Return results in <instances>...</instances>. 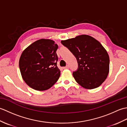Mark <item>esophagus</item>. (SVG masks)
<instances>
[{
    "instance_id": "34e87169",
    "label": "esophagus",
    "mask_w": 127,
    "mask_h": 127,
    "mask_svg": "<svg viewBox=\"0 0 127 127\" xmlns=\"http://www.w3.org/2000/svg\"><path fill=\"white\" fill-rule=\"evenodd\" d=\"M69 68V65H66V66L65 67H63V69H68Z\"/></svg>"
}]
</instances>
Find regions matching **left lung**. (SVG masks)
<instances>
[{
	"label": "left lung",
	"instance_id": "1",
	"mask_svg": "<svg viewBox=\"0 0 127 127\" xmlns=\"http://www.w3.org/2000/svg\"><path fill=\"white\" fill-rule=\"evenodd\" d=\"M76 57L78 69L72 75L82 87L91 90L98 87L106 79L109 72L108 53L98 40L87 35L62 40Z\"/></svg>",
	"mask_w": 127,
	"mask_h": 127
}]
</instances>
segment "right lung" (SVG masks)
I'll list each match as a JSON object with an SVG mask.
<instances>
[{
	"label": "right lung",
	"instance_id": "add662e5",
	"mask_svg": "<svg viewBox=\"0 0 127 127\" xmlns=\"http://www.w3.org/2000/svg\"><path fill=\"white\" fill-rule=\"evenodd\" d=\"M58 45L50 39H40L23 51L19 61L21 75L29 87L42 91L57 81L61 71L57 66Z\"/></svg>",
	"mask_w": 127,
	"mask_h": 127
}]
</instances>
